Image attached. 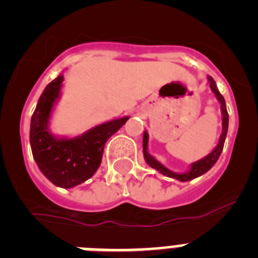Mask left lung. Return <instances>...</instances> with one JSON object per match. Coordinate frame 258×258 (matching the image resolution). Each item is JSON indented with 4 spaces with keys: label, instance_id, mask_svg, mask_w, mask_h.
<instances>
[{
    "label": "left lung",
    "instance_id": "obj_1",
    "mask_svg": "<svg viewBox=\"0 0 258 258\" xmlns=\"http://www.w3.org/2000/svg\"><path fill=\"white\" fill-rule=\"evenodd\" d=\"M208 81H209V86H211V90L214 93L216 98H217V101L220 102L221 104V113H222V133L220 136V140H218L217 146L214 147L213 150L211 151V154H208L207 156H204L200 160L195 161V163L190 164V169L186 170L183 173H177L173 172V170L168 169L164 164H161L160 161L157 160L156 157L152 156L151 154L149 152V133L145 131L143 133V156H145L146 163L149 164L151 168L156 169L157 172L164 174L165 177H169V178H174L178 179L181 182H187L191 181L194 178H198L200 175H203L204 173L208 172L211 169L212 166L216 164V161L218 160V157H220L221 152L223 150V145H225V140H226L227 136V129H229V113H227L226 109V102H225V98L222 97L220 92H218L217 85L214 83V80L212 79L211 76H208Z\"/></svg>",
    "mask_w": 258,
    "mask_h": 258
}]
</instances>
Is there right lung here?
Masks as SVG:
<instances>
[{"label":"right lung","mask_w":258,"mask_h":258,"mask_svg":"<svg viewBox=\"0 0 258 258\" xmlns=\"http://www.w3.org/2000/svg\"><path fill=\"white\" fill-rule=\"evenodd\" d=\"M64 75L54 79L41 94L31 118L29 143L41 173L58 187L72 188L92 178L102 163L104 145L129 116L102 122L76 137L54 136L50 118L61 95Z\"/></svg>","instance_id":"add662e5"}]
</instances>
